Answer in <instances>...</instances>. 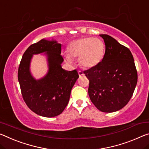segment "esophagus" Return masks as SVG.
<instances>
[{
    "instance_id": "obj_1",
    "label": "esophagus",
    "mask_w": 149,
    "mask_h": 149,
    "mask_svg": "<svg viewBox=\"0 0 149 149\" xmlns=\"http://www.w3.org/2000/svg\"><path fill=\"white\" fill-rule=\"evenodd\" d=\"M78 74H79V77L84 76V72H81V71H78Z\"/></svg>"
}]
</instances>
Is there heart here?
<instances>
[{
	"label": "heart",
	"mask_w": 149,
	"mask_h": 149,
	"mask_svg": "<svg viewBox=\"0 0 149 149\" xmlns=\"http://www.w3.org/2000/svg\"><path fill=\"white\" fill-rule=\"evenodd\" d=\"M69 56H66L68 62H72V58H78L79 64L84 68L90 69L97 65L103 58L105 44L101 40L87 37L70 42L68 47Z\"/></svg>",
	"instance_id": "b5f03b06"
}]
</instances>
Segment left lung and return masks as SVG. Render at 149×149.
Listing matches in <instances>:
<instances>
[{
	"mask_svg": "<svg viewBox=\"0 0 149 149\" xmlns=\"http://www.w3.org/2000/svg\"><path fill=\"white\" fill-rule=\"evenodd\" d=\"M100 36L105 42V55L97 65L84 74L89 80L91 102L101 111L112 113L124 107L131 98L137 72L129 48L107 34Z\"/></svg>",
	"mask_w": 149,
	"mask_h": 149,
	"instance_id": "left-lung-1",
	"label": "left lung"
}]
</instances>
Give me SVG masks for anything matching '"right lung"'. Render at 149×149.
I'll return each mask as SVG.
<instances>
[{"label": "right lung", "instance_id": "right-lung-1", "mask_svg": "<svg viewBox=\"0 0 149 149\" xmlns=\"http://www.w3.org/2000/svg\"><path fill=\"white\" fill-rule=\"evenodd\" d=\"M62 44L56 40L42 39L28 47L24 53L18 68V79L26 104L33 112L45 117L58 116L63 112L70 100L71 91L78 79L75 70L62 68ZM44 53L49 70L40 79H35L30 72L34 55Z\"/></svg>", "mask_w": 149, "mask_h": 149}]
</instances>
